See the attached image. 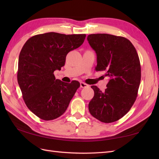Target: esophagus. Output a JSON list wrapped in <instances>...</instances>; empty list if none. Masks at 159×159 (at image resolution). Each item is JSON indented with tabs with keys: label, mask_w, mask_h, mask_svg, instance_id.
Masks as SVG:
<instances>
[{
	"label": "esophagus",
	"mask_w": 159,
	"mask_h": 159,
	"mask_svg": "<svg viewBox=\"0 0 159 159\" xmlns=\"http://www.w3.org/2000/svg\"><path fill=\"white\" fill-rule=\"evenodd\" d=\"M80 87L81 88H85V87H88L89 85H87V84L83 83V82H80Z\"/></svg>",
	"instance_id": "obj_1"
}]
</instances>
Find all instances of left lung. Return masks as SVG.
I'll use <instances>...</instances> for the list:
<instances>
[{
    "mask_svg": "<svg viewBox=\"0 0 159 159\" xmlns=\"http://www.w3.org/2000/svg\"><path fill=\"white\" fill-rule=\"evenodd\" d=\"M97 55L96 71H105L109 77L102 92L92 85L94 96L89 103V113L104 123H111L124 116L137 98L141 81V65L137 50L129 40L106 33L87 36Z\"/></svg>",
    "mask_w": 159,
    "mask_h": 159,
    "instance_id": "1",
    "label": "left lung"
}]
</instances>
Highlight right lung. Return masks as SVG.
Instances as JSON below:
<instances>
[{
  "label": "right lung",
  "instance_id": "1",
  "mask_svg": "<svg viewBox=\"0 0 159 159\" xmlns=\"http://www.w3.org/2000/svg\"><path fill=\"white\" fill-rule=\"evenodd\" d=\"M85 34L50 32L31 37L20 51L17 79L29 110L43 120H52L65 113L80 83L56 79L54 72L65 65L69 52L79 48Z\"/></svg>",
  "mask_w": 159,
  "mask_h": 159
}]
</instances>
